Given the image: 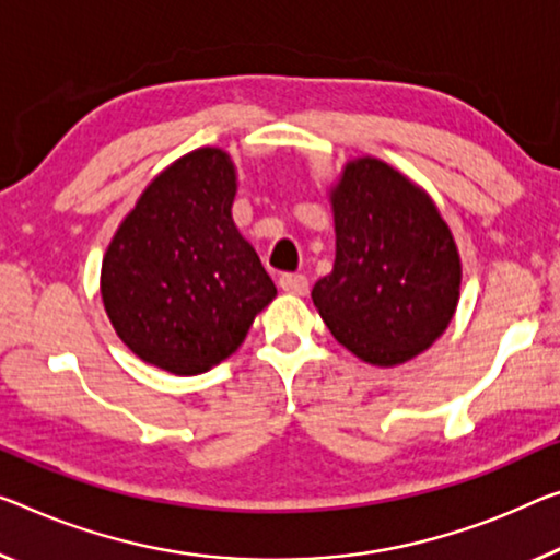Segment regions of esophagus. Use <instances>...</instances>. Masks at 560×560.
<instances>
[{
    "instance_id": "esophagus-1",
    "label": "esophagus",
    "mask_w": 560,
    "mask_h": 560,
    "mask_svg": "<svg viewBox=\"0 0 560 560\" xmlns=\"http://www.w3.org/2000/svg\"><path fill=\"white\" fill-rule=\"evenodd\" d=\"M280 288L285 292H292V295H305L307 292V278L300 272H282L280 275Z\"/></svg>"
}]
</instances>
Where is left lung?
<instances>
[{
	"label": "left lung",
	"instance_id": "left-lung-1",
	"mask_svg": "<svg viewBox=\"0 0 560 560\" xmlns=\"http://www.w3.org/2000/svg\"><path fill=\"white\" fill-rule=\"evenodd\" d=\"M335 265L313 303L370 365H400L448 328L460 257L430 197L381 160H355L332 190Z\"/></svg>",
	"mask_w": 560,
	"mask_h": 560
}]
</instances>
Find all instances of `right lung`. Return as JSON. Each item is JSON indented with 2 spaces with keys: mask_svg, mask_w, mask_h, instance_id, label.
Listing matches in <instances>:
<instances>
[{
  "mask_svg": "<svg viewBox=\"0 0 560 560\" xmlns=\"http://www.w3.org/2000/svg\"><path fill=\"white\" fill-rule=\"evenodd\" d=\"M235 167L202 148L137 200L102 260V300L127 348L175 375H197L240 348L278 295L232 222Z\"/></svg>",
  "mask_w": 560,
  "mask_h": 560,
  "instance_id": "right-lung-1",
  "label": "right lung"
}]
</instances>
